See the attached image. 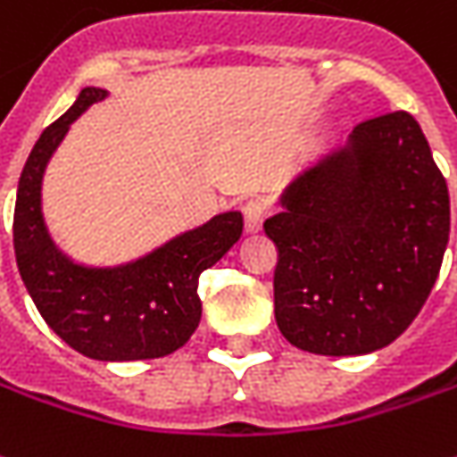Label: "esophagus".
Listing matches in <instances>:
<instances>
[{
  "label": "esophagus",
  "mask_w": 457,
  "mask_h": 457,
  "mask_svg": "<svg viewBox=\"0 0 457 457\" xmlns=\"http://www.w3.org/2000/svg\"><path fill=\"white\" fill-rule=\"evenodd\" d=\"M242 215H245V229H247V232H257V229L262 228V222H265L268 204H265V200H260V197H253V200L245 203Z\"/></svg>",
  "instance_id": "obj_1"
}]
</instances>
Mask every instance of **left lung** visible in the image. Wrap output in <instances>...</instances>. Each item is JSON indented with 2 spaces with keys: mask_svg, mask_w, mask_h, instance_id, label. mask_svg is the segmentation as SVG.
I'll use <instances>...</instances> for the list:
<instances>
[{
  "mask_svg": "<svg viewBox=\"0 0 457 457\" xmlns=\"http://www.w3.org/2000/svg\"><path fill=\"white\" fill-rule=\"evenodd\" d=\"M265 232L278 245L275 320L315 355L390 345L425 305L450 235V197L420 124L385 112L297 177Z\"/></svg>",
  "mask_w": 457,
  "mask_h": 457,
  "instance_id": "left-lung-1",
  "label": "left lung"
}]
</instances>
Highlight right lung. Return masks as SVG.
Instances as JSON below:
<instances>
[{
  "label": "right lung",
  "mask_w": 457,
  "mask_h": 457,
  "mask_svg": "<svg viewBox=\"0 0 457 457\" xmlns=\"http://www.w3.org/2000/svg\"><path fill=\"white\" fill-rule=\"evenodd\" d=\"M102 97L104 89H82L29 152L12 228L17 268L39 315L77 353L117 362L164 358L197 330L200 275L240 240L245 222L240 212L217 215L124 268L85 270L62 257L42 222V175L70 124Z\"/></svg>",
  "instance_id": "add662e5"
}]
</instances>
